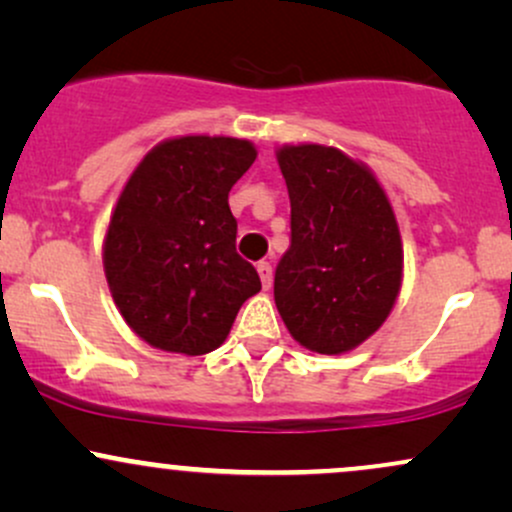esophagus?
<instances>
[{
    "mask_svg": "<svg viewBox=\"0 0 512 512\" xmlns=\"http://www.w3.org/2000/svg\"><path fill=\"white\" fill-rule=\"evenodd\" d=\"M257 274H260L264 289H269V286H272V276H274L272 264H269V262H260V264H257Z\"/></svg>",
    "mask_w": 512,
    "mask_h": 512,
    "instance_id": "1",
    "label": "esophagus"
}]
</instances>
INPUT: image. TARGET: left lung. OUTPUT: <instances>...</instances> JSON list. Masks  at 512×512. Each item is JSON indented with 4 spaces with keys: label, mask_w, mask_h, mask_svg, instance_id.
Returning a JSON list of instances; mask_svg holds the SVG:
<instances>
[{
    "label": "left lung",
    "mask_w": 512,
    "mask_h": 512,
    "mask_svg": "<svg viewBox=\"0 0 512 512\" xmlns=\"http://www.w3.org/2000/svg\"><path fill=\"white\" fill-rule=\"evenodd\" d=\"M276 161L291 199L276 310L305 349L346 354L380 330L402 289L395 211L370 168L334 146L286 144Z\"/></svg>",
    "instance_id": "1"
}]
</instances>
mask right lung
I'll use <instances>...</instances> for the list:
<instances>
[{
  "label": "right lung",
  "instance_id": "right-lung-1",
  "mask_svg": "<svg viewBox=\"0 0 512 512\" xmlns=\"http://www.w3.org/2000/svg\"><path fill=\"white\" fill-rule=\"evenodd\" d=\"M248 139H166L120 192L103 243L113 301L146 344L170 354L219 349L240 305L262 289L236 252L228 192L255 163Z\"/></svg>",
  "mask_w": 512,
  "mask_h": 512
}]
</instances>
